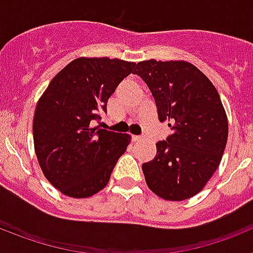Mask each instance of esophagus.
Instances as JSON below:
<instances>
[{"label": "esophagus", "instance_id": "1", "mask_svg": "<svg viewBox=\"0 0 253 253\" xmlns=\"http://www.w3.org/2000/svg\"><path fill=\"white\" fill-rule=\"evenodd\" d=\"M131 140L133 142H139V140H142V137L140 135H131Z\"/></svg>", "mask_w": 253, "mask_h": 253}]
</instances>
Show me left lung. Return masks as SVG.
<instances>
[{
    "mask_svg": "<svg viewBox=\"0 0 253 253\" xmlns=\"http://www.w3.org/2000/svg\"><path fill=\"white\" fill-rule=\"evenodd\" d=\"M134 75L149 87L158 119L172 130L156 143V157L143 163L147 186L163 200L193 198L214 175L227 146L228 119L218 91L185 60H142Z\"/></svg>",
    "mask_w": 253,
    "mask_h": 253,
    "instance_id": "left-lung-1",
    "label": "left lung"
}]
</instances>
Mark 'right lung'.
Returning a JSON list of instances; mask_svg holds the SVG:
<instances>
[{"instance_id": "1", "label": "right lung", "mask_w": 253, "mask_h": 253, "mask_svg": "<svg viewBox=\"0 0 253 253\" xmlns=\"http://www.w3.org/2000/svg\"><path fill=\"white\" fill-rule=\"evenodd\" d=\"M134 62L81 57L50 81L35 107L34 148L46 180L62 194L90 198L104 189L131 135L92 128Z\"/></svg>"}]
</instances>
